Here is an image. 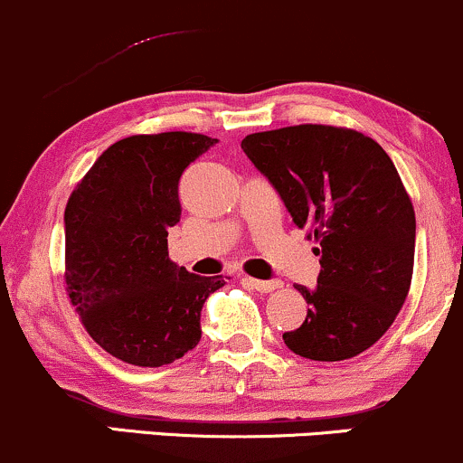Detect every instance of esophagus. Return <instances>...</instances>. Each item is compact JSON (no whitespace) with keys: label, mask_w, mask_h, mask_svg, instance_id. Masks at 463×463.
<instances>
[{"label":"esophagus","mask_w":463,"mask_h":463,"mask_svg":"<svg viewBox=\"0 0 463 463\" xmlns=\"http://www.w3.org/2000/svg\"><path fill=\"white\" fill-rule=\"evenodd\" d=\"M241 281L243 286L257 289V292H272V289L281 288V281H261V279H252V277H243Z\"/></svg>","instance_id":"1"}]
</instances>
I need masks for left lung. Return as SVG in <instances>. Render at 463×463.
I'll list each match as a JSON object with an SVG mask.
<instances>
[{
    "mask_svg": "<svg viewBox=\"0 0 463 463\" xmlns=\"http://www.w3.org/2000/svg\"><path fill=\"white\" fill-rule=\"evenodd\" d=\"M321 255L317 288L288 349L336 363L363 354L402 309L413 277L415 211L387 151L360 131L294 125L241 140Z\"/></svg>",
    "mask_w": 463,
    "mask_h": 463,
    "instance_id": "left-lung-1",
    "label": "left lung"
}]
</instances>
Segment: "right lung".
Returning <instances> with one entry per match:
<instances>
[{"label":"right lung","instance_id":"right-lung-1","mask_svg":"<svg viewBox=\"0 0 463 463\" xmlns=\"http://www.w3.org/2000/svg\"><path fill=\"white\" fill-rule=\"evenodd\" d=\"M189 131L129 136L109 146L65 206V289L105 352L136 367H162L202 338L204 301L223 286L169 259L180 222L177 184L215 145Z\"/></svg>","mask_w":463,"mask_h":463}]
</instances>
